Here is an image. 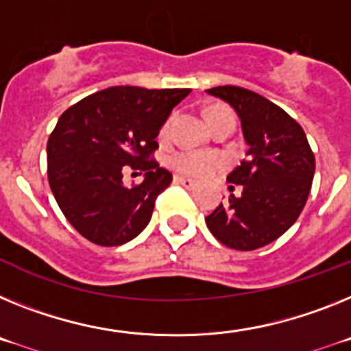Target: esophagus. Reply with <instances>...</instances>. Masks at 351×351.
<instances>
[{
    "mask_svg": "<svg viewBox=\"0 0 351 351\" xmlns=\"http://www.w3.org/2000/svg\"><path fill=\"white\" fill-rule=\"evenodd\" d=\"M175 182L180 185H184L185 189H194L196 187V182L191 178H185V176H175Z\"/></svg>",
    "mask_w": 351,
    "mask_h": 351,
    "instance_id": "esophagus-1",
    "label": "esophagus"
}]
</instances>
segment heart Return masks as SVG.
<instances>
[{
	"label": "heart",
	"mask_w": 351,
	"mask_h": 351,
	"mask_svg": "<svg viewBox=\"0 0 351 351\" xmlns=\"http://www.w3.org/2000/svg\"><path fill=\"white\" fill-rule=\"evenodd\" d=\"M169 123L164 125L162 132H166ZM221 158L215 154L199 150H178L171 155V166L180 173L191 176H205L219 167Z\"/></svg>",
	"instance_id": "b5f03b06"
}]
</instances>
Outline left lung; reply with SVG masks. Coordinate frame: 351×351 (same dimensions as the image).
Returning a JSON list of instances; mask_svg holds the SVG:
<instances>
[{"label":"left lung","instance_id":"left-lung-1","mask_svg":"<svg viewBox=\"0 0 351 351\" xmlns=\"http://www.w3.org/2000/svg\"><path fill=\"white\" fill-rule=\"evenodd\" d=\"M206 93L237 111L249 145L228 182L242 185L205 217L212 234L226 247L254 251L279 239L304 210L315 176V154L302 127L285 109L240 86H217ZM233 185L230 191H233Z\"/></svg>","mask_w":351,"mask_h":351}]
</instances>
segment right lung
Segmentation results:
<instances>
[{"mask_svg":"<svg viewBox=\"0 0 351 351\" xmlns=\"http://www.w3.org/2000/svg\"><path fill=\"white\" fill-rule=\"evenodd\" d=\"M189 88L112 86L63 112L47 141V178L66 221L86 240L112 247L136 239L173 175L152 154L155 138ZM145 171L125 188L123 167Z\"/></svg>","mask_w":351,"mask_h":351,"instance_id":"right-lung-1","label":"right lung"}]
</instances>
